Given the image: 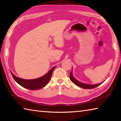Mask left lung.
<instances>
[{
    "label": "left lung",
    "mask_w": 121,
    "mask_h": 121,
    "mask_svg": "<svg viewBox=\"0 0 121 121\" xmlns=\"http://www.w3.org/2000/svg\"><path fill=\"white\" fill-rule=\"evenodd\" d=\"M70 80L73 82L75 84V85H76L77 86L79 87H81L82 88H83V89H93V88H95L96 87L100 85H101V83H99L98 84H95V85H89V84H84L82 83L79 82V81H78L76 80L73 76V73H72V71H71V73H70Z\"/></svg>",
    "instance_id": "8db88e82"
}]
</instances>
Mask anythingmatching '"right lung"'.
Listing matches in <instances>:
<instances>
[{
	"label": "right lung",
	"mask_w": 121,
	"mask_h": 121,
	"mask_svg": "<svg viewBox=\"0 0 121 121\" xmlns=\"http://www.w3.org/2000/svg\"><path fill=\"white\" fill-rule=\"evenodd\" d=\"M56 66L53 67L48 72L43 76L34 79H23L15 76L11 71V74L16 82L23 87L29 90H36L41 89L47 85L52 76L53 71Z\"/></svg>",
	"instance_id": "obj_1"
}]
</instances>
